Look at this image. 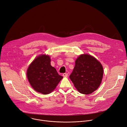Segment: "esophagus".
Wrapping results in <instances>:
<instances>
[{
    "label": "esophagus",
    "mask_w": 127,
    "mask_h": 127,
    "mask_svg": "<svg viewBox=\"0 0 127 127\" xmlns=\"http://www.w3.org/2000/svg\"><path fill=\"white\" fill-rule=\"evenodd\" d=\"M63 76L64 77H67L68 76V73H64L63 74Z\"/></svg>",
    "instance_id": "obj_1"
}]
</instances>
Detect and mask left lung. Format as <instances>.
Wrapping results in <instances>:
<instances>
[{"mask_svg":"<svg viewBox=\"0 0 127 127\" xmlns=\"http://www.w3.org/2000/svg\"><path fill=\"white\" fill-rule=\"evenodd\" d=\"M103 73L100 63L94 57L85 54L79 56L76 59L69 77L80 93L89 94L99 87Z\"/></svg>","mask_w":127,"mask_h":127,"instance_id":"obj_1","label":"left lung"}]
</instances>
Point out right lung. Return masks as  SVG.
<instances>
[{"label": "right lung", "mask_w": 127, "mask_h": 127, "mask_svg": "<svg viewBox=\"0 0 127 127\" xmlns=\"http://www.w3.org/2000/svg\"><path fill=\"white\" fill-rule=\"evenodd\" d=\"M48 55H40L35 59L27 70L30 84L37 92L47 94L53 91L63 78L51 65Z\"/></svg>", "instance_id": "right-lung-1"}]
</instances>
